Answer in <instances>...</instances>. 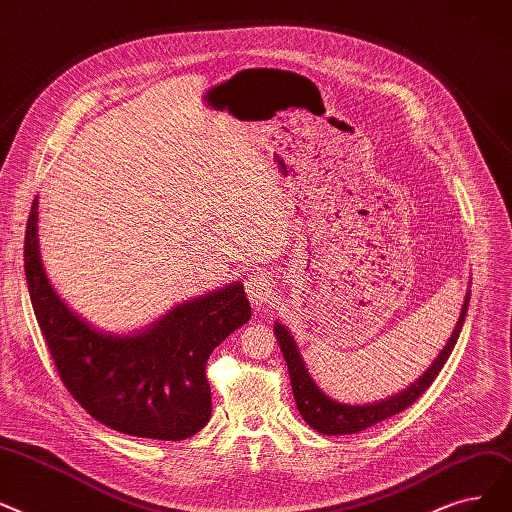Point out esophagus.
<instances>
[{
  "instance_id": "esophagus-1",
  "label": "esophagus",
  "mask_w": 512,
  "mask_h": 512,
  "mask_svg": "<svg viewBox=\"0 0 512 512\" xmlns=\"http://www.w3.org/2000/svg\"><path fill=\"white\" fill-rule=\"evenodd\" d=\"M246 291H248V298L254 306H262L273 298V277L269 271H254L246 277Z\"/></svg>"
}]
</instances>
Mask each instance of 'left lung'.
I'll return each mask as SVG.
<instances>
[{"label": "left lung", "instance_id": "1", "mask_svg": "<svg viewBox=\"0 0 512 512\" xmlns=\"http://www.w3.org/2000/svg\"><path fill=\"white\" fill-rule=\"evenodd\" d=\"M469 298H471V291H467L465 304H462L456 327L446 342L444 350L437 354V358L433 360L431 367L423 373V377H419L410 387H406L404 392H400L392 398H385L375 404H362V406L335 402L333 398L323 394V389L312 381L306 364H304V358L298 350V344L294 342V337H291V333L281 323H275V335H277V342L281 346L283 358L287 362L291 389H294V398H296L302 419L312 429H316L323 435H348V433H358L362 429H369L389 417L398 415V412L408 408L412 402H417L423 396L425 389H429V385L435 381V377L440 375L448 356L452 354L454 344H456V339L462 329V323H465Z\"/></svg>", "mask_w": 512, "mask_h": 512}]
</instances>
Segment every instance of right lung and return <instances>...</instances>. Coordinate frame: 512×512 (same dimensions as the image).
<instances>
[{
	"label": "right lung",
	"mask_w": 512,
	"mask_h": 512,
	"mask_svg": "<svg viewBox=\"0 0 512 512\" xmlns=\"http://www.w3.org/2000/svg\"><path fill=\"white\" fill-rule=\"evenodd\" d=\"M39 200L24 235V275L37 323L62 383L89 415L114 431L179 442L210 419L206 362L252 316L243 285L193 298L133 335L91 327L58 296L39 254Z\"/></svg>",
	"instance_id": "obj_1"
}]
</instances>
